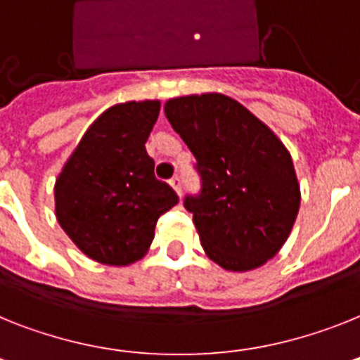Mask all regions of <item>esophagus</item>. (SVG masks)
I'll return each mask as SVG.
<instances>
[{
    "mask_svg": "<svg viewBox=\"0 0 360 360\" xmlns=\"http://www.w3.org/2000/svg\"><path fill=\"white\" fill-rule=\"evenodd\" d=\"M170 186L175 190V192H177V194L181 195V177L179 175H174V177H172Z\"/></svg>",
    "mask_w": 360,
    "mask_h": 360,
    "instance_id": "34e87169",
    "label": "esophagus"
}]
</instances>
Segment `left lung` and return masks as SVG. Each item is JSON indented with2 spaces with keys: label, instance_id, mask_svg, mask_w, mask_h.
I'll use <instances>...</instances> for the list:
<instances>
[{
  "label": "left lung",
  "instance_id": "obj_1",
  "mask_svg": "<svg viewBox=\"0 0 360 360\" xmlns=\"http://www.w3.org/2000/svg\"><path fill=\"white\" fill-rule=\"evenodd\" d=\"M165 115L194 153L201 194L186 195L205 255L245 273L273 258L300 208L291 153L245 105L203 93L170 98Z\"/></svg>",
  "mask_w": 360,
  "mask_h": 360
}]
</instances>
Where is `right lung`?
Here are the masks:
<instances>
[{
	"instance_id": "1",
	"label": "right lung",
	"mask_w": 360,
	"mask_h": 360,
	"mask_svg": "<svg viewBox=\"0 0 360 360\" xmlns=\"http://www.w3.org/2000/svg\"><path fill=\"white\" fill-rule=\"evenodd\" d=\"M161 102H124L87 128L54 183V212L87 258L124 267L148 252L159 216L177 205L155 179L146 141Z\"/></svg>"
}]
</instances>
